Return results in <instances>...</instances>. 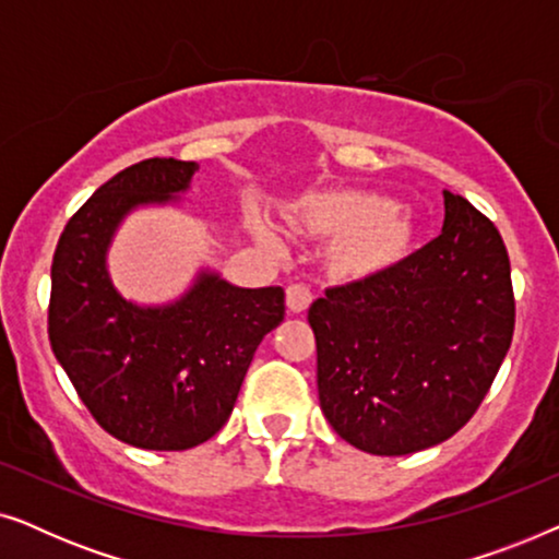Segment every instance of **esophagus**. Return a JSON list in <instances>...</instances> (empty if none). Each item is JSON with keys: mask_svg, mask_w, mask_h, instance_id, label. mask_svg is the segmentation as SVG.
<instances>
[{"mask_svg": "<svg viewBox=\"0 0 559 559\" xmlns=\"http://www.w3.org/2000/svg\"><path fill=\"white\" fill-rule=\"evenodd\" d=\"M312 302V289L305 282H295L287 287V308L293 312H305Z\"/></svg>", "mask_w": 559, "mask_h": 559, "instance_id": "34e87169", "label": "esophagus"}]
</instances>
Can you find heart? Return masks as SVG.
Wrapping results in <instances>:
<instances>
[{
    "instance_id": "obj_1",
    "label": "heart",
    "mask_w": 559,
    "mask_h": 559,
    "mask_svg": "<svg viewBox=\"0 0 559 559\" xmlns=\"http://www.w3.org/2000/svg\"><path fill=\"white\" fill-rule=\"evenodd\" d=\"M300 221L312 234L338 239L335 266L348 277H371L400 262L412 239V224L384 195L338 190L302 203ZM266 236V231H262Z\"/></svg>"
}]
</instances>
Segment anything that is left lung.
<instances>
[{
  "mask_svg": "<svg viewBox=\"0 0 559 559\" xmlns=\"http://www.w3.org/2000/svg\"><path fill=\"white\" fill-rule=\"evenodd\" d=\"M442 195L438 239L310 305L320 409L364 453L409 455L453 438L511 346L507 243L463 195Z\"/></svg>",
  "mask_w": 559,
  "mask_h": 559,
  "instance_id": "left-lung-1",
  "label": "left lung"
}]
</instances>
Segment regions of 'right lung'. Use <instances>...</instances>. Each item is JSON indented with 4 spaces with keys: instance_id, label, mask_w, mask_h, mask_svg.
Here are the masks:
<instances>
[{
    "instance_id": "1",
    "label": "right lung",
    "mask_w": 559,
    "mask_h": 559,
    "mask_svg": "<svg viewBox=\"0 0 559 559\" xmlns=\"http://www.w3.org/2000/svg\"><path fill=\"white\" fill-rule=\"evenodd\" d=\"M195 163L142 159L104 182L68 221L50 270L48 338L91 417L142 450L211 440L239 396L254 350L285 318V289H241L205 274L170 308H136L111 287L104 251L119 218L170 201Z\"/></svg>"
}]
</instances>
